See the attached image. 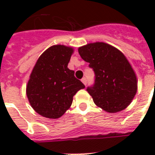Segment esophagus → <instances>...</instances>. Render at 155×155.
I'll list each match as a JSON object with an SVG mask.
<instances>
[{"instance_id": "34e87169", "label": "esophagus", "mask_w": 155, "mask_h": 155, "mask_svg": "<svg viewBox=\"0 0 155 155\" xmlns=\"http://www.w3.org/2000/svg\"><path fill=\"white\" fill-rule=\"evenodd\" d=\"M81 81H82L83 84H84V85L87 84V80H86V78H84V77L83 78L82 80H81Z\"/></svg>"}]
</instances>
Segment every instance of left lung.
I'll list each match as a JSON object with an SVG mask.
<instances>
[{
    "instance_id": "1",
    "label": "left lung",
    "mask_w": 155,
    "mask_h": 155,
    "mask_svg": "<svg viewBox=\"0 0 155 155\" xmlns=\"http://www.w3.org/2000/svg\"><path fill=\"white\" fill-rule=\"evenodd\" d=\"M78 51L94 71V84L87 88L94 103L111 113L130 105L137 92V81L122 52L104 42L88 43Z\"/></svg>"
}]
</instances>
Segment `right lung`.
Masks as SVG:
<instances>
[{"label": "right lung", "mask_w": 155, "mask_h": 155, "mask_svg": "<svg viewBox=\"0 0 155 155\" xmlns=\"http://www.w3.org/2000/svg\"><path fill=\"white\" fill-rule=\"evenodd\" d=\"M72 47L54 45L40 55L30 74L26 95L30 105L44 117H62L72 104L73 97L84 88L75 71L68 68Z\"/></svg>", "instance_id": "add662e5"}]
</instances>
